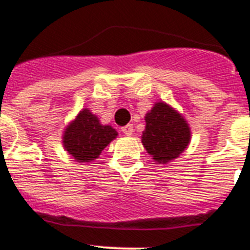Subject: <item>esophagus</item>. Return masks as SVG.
Here are the masks:
<instances>
[{
  "mask_svg": "<svg viewBox=\"0 0 250 250\" xmlns=\"http://www.w3.org/2000/svg\"><path fill=\"white\" fill-rule=\"evenodd\" d=\"M122 132H123L125 136H131L132 133H133V125H125V127H122Z\"/></svg>",
  "mask_w": 250,
  "mask_h": 250,
  "instance_id": "obj_1",
  "label": "esophagus"
}]
</instances>
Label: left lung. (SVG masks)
I'll list each match as a JSON object with an SVG mask.
<instances>
[{
  "instance_id": "obj_1",
  "label": "left lung",
  "mask_w": 250,
  "mask_h": 250,
  "mask_svg": "<svg viewBox=\"0 0 250 250\" xmlns=\"http://www.w3.org/2000/svg\"><path fill=\"white\" fill-rule=\"evenodd\" d=\"M145 122L142 145L157 164L175 160L189 146L192 135L188 122L167 103H155L145 115Z\"/></svg>"
}]
</instances>
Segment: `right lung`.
<instances>
[{"label":"right lung","mask_w":250,"mask_h":250,"mask_svg":"<svg viewBox=\"0 0 250 250\" xmlns=\"http://www.w3.org/2000/svg\"><path fill=\"white\" fill-rule=\"evenodd\" d=\"M117 136L118 132L112 125H102L100 119L90 112V109L83 108L66 125L62 145L75 161L91 163Z\"/></svg>","instance_id":"right-lung-1"}]
</instances>
